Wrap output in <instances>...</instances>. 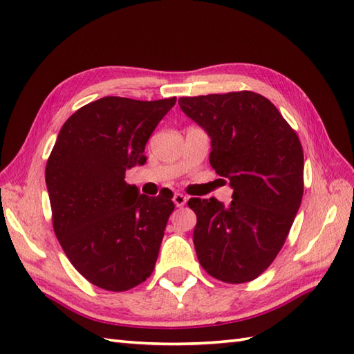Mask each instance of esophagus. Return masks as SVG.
<instances>
[{
  "label": "esophagus",
  "instance_id": "34e87169",
  "mask_svg": "<svg viewBox=\"0 0 354 354\" xmlns=\"http://www.w3.org/2000/svg\"><path fill=\"white\" fill-rule=\"evenodd\" d=\"M173 202H175L176 207H184L187 202V196H184L183 193H175L173 194Z\"/></svg>",
  "mask_w": 354,
  "mask_h": 354
}]
</instances>
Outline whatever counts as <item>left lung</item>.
<instances>
[{
	"mask_svg": "<svg viewBox=\"0 0 354 354\" xmlns=\"http://www.w3.org/2000/svg\"><path fill=\"white\" fill-rule=\"evenodd\" d=\"M178 103L209 135V164L234 190L230 205L216 198L189 201L198 219V260L216 280L251 281L275 260L301 205V142L257 93L181 97Z\"/></svg>",
	"mask_w": 354,
	"mask_h": 354,
	"instance_id": "1",
	"label": "left lung"
}]
</instances>
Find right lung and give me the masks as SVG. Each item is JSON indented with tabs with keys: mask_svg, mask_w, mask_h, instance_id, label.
<instances>
[{
	"mask_svg": "<svg viewBox=\"0 0 354 354\" xmlns=\"http://www.w3.org/2000/svg\"><path fill=\"white\" fill-rule=\"evenodd\" d=\"M175 103L103 97L74 112L57 135L45 167L53 230L97 288L129 290L153 272L173 194H140L124 175L146 162V142Z\"/></svg>",
	"mask_w": 354,
	"mask_h": 354,
	"instance_id": "1",
	"label": "right lung"
}]
</instances>
